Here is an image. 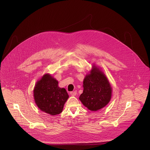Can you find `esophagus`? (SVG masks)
I'll list each match as a JSON object with an SVG mask.
<instances>
[{"label":"esophagus","mask_w":150,"mask_h":150,"mask_svg":"<svg viewBox=\"0 0 150 150\" xmlns=\"http://www.w3.org/2000/svg\"><path fill=\"white\" fill-rule=\"evenodd\" d=\"M70 95L72 96H75L76 94V91H73V92H70Z\"/></svg>","instance_id":"esophagus-1"}]
</instances>
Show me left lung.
Wrapping results in <instances>:
<instances>
[{
    "label": "left lung",
    "instance_id": "left-lung-1",
    "mask_svg": "<svg viewBox=\"0 0 150 150\" xmlns=\"http://www.w3.org/2000/svg\"><path fill=\"white\" fill-rule=\"evenodd\" d=\"M83 92L79 100L92 111L105 107L112 97V88L106 75L95 64L83 80Z\"/></svg>",
    "mask_w": 150,
    "mask_h": 150
}]
</instances>
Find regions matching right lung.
<instances>
[{
	"label": "right lung",
	"mask_w": 150,
	"mask_h": 150,
	"mask_svg": "<svg viewBox=\"0 0 150 150\" xmlns=\"http://www.w3.org/2000/svg\"><path fill=\"white\" fill-rule=\"evenodd\" d=\"M33 97L36 105L44 112L55 115L62 112L69 95L64 88L49 74H44L35 86Z\"/></svg>",
	"instance_id": "1"
}]
</instances>
